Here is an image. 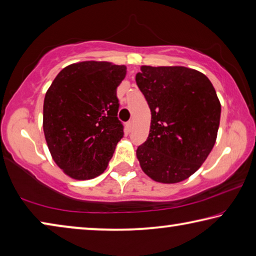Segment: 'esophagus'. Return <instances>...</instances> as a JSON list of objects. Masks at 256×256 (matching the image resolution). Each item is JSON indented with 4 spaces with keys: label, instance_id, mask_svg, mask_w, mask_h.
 I'll use <instances>...</instances> for the list:
<instances>
[{
    "label": "esophagus",
    "instance_id": "obj_1",
    "mask_svg": "<svg viewBox=\"0 0 256 256\" xmlns=\"http://www.w3.org/2000/svg\"><path fill=\"white\" fill-rule=\"evenodd\" d=\"M132 128H133V120H128V122L126 123V130H128V132H131Z\"/></svg>",
    "mask_w": 256,
    "mask_h": 256
}]
</instances>
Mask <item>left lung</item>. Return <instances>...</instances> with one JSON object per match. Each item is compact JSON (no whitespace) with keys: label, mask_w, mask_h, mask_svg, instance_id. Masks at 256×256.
I'll use <instances>...</instances> for the list:
<instances>
[{"label":"left lung","mask_w":256,"mask_h":256,"mask_svg":"<svg viewBox=\"0 0 256 256\" xmlns=\"http://www.w3.org/2000/svg\"><path fill=\"white\" fill-rule=\"evenodd\" d=\"M136 81L151 110L149 136L138 146L150 178L178 183L193 175L214 148L222 106L210 80L185 66H141Z\"/></svg>","instance_id":"8db88e82"}]
</instances>
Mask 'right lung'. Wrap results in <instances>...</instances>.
<instances>
[{
  "label": "right lung",
  "instance_id": "obj_1",
  "mask_svg": "<svg viewBox=\"0 0 256 256\" xmlns=\"http://www.w3.org/2000/svg\"><path fill=\"white\" fill-rule=\"evenodd\" d=\"M125 76L124 66L86 60L64 68L47 90L45 138L56 164L72 178L100 175L123 138L116 89Z\"/></svg>",
  "mask_w": 256,
  "mask_h": 256
}]
</instances>
